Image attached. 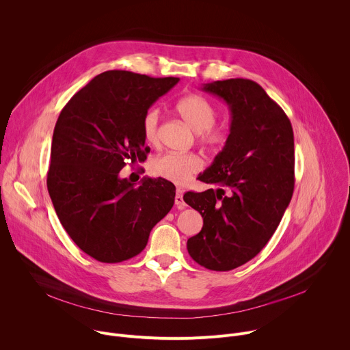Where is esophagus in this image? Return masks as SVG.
<instances>
[{"mask_svg":"<svg viewBox=\"0 0 350 350\" xmlns=\"http://www.w3.org/2000/svg\"><path fill=\"white\" fill-rule=\"evenodd\" d=\"M174 202H176V205H177L178 208H185V202H184V199H183V189H180V188L176 189Z\"/></svg>","mask_w":350,"mask_h":350,"instance_id":"1","label":"esophagus"}]
</instances>
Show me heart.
Here are the masks:
<instances>
[{"mask_svg":"<svg viewBox=\"0 0 350 350\" xmlns=\"http://www.w3.org/2000/svg\"><path fill=\"white\" fill-rule=\"evenodd\" d=\"M181 119L196 131L198 142L208 151L217 152L228 141V131L224 126L215 124L217 109L202 95H185L176 105ZM159 111L149 109L142 118L144 139L149 145L159 141ZM202 167V161L195 154H163L149 163V170L157 177H162L174 184H185Z\"/></svg>","mask_w":350,"mask_h":350,"instance_id":"1","label":"heart"}]
</instances>
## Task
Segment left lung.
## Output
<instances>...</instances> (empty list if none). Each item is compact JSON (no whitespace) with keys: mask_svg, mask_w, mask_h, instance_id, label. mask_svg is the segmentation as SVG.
I'll return each instance as SVG.
<instances>
[{"mask_svg":"<svg viewBox=\"0 0 350 350\" xmlns=\"http://www.w3.org/2000/svg\"><path fill=\"white\" fill-rule=\"evenodd\" d=\"M202 90L228 105L231 126L221 152L198 177L217 188L184 195L204 217L187 249L198 265L228 271L262 251L291 202L293 131L281 107L252 80H219Z\"/></svg>","mask_w":350,"mask_h":350,"instance_id":"8db88e82","label":"left lung"}]
</instances>
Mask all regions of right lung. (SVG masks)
<instances>
[{
  "label": "right lung",
  "mask_w": 350,
  "mask_h": 350,
  "mask_svg": "<svg viewBox=\"0 0 350 350\" xmlns=\"http://www.w3.org/2000/svg\"><path fill=\"white\" fill-rule=\"evenodd\" d=\"M178 80L108 70L77 91L57 120L48 192L69 237L98 262L137 256L173 208L170 181L144 177L135 185L119 172L146 159L142 118Z\"/></svg>",
  "instance_id": "obj_1"
}]
</instances>
